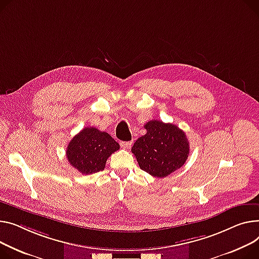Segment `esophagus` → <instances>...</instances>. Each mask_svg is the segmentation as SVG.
<instances>
[{
	"label": "esophagus",
	"instance_id": "esophagus-1",
	"mask_svg": "<svg viewBox=\"0 0 259 259\" xmlns=\"http://www.w3.org/2000/svg\"><path fill=\"white\" fill-rule=\"evenodd\" d=\"M132 145V142H120V147H122L123 149H130Z\"/></svg>",
	"mask_w": 259,
	"mask_h": 259
}]
</instances>
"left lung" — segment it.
<instances>
[{
    "label": "left lung",
    "instance_id": "obj_1",
    "mask_svg": "<svg viewBox=\"0 0 259 259\" xmlns=\"http://www.w3.org/2000/svg\"><path fill=\"white\" fill-rule=\"evenodd\" d=\"M145 128L147 133L131 149L143 170L154 177L164 178L186 162L189 143L179 127L153 119Z\"/></svg>",
    "mask_w": 259,
    "mask_h": 259
}]
</instances>
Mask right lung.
Masks as SVG:
<instances>
[{"label": "right lung", "instance_id": "add662e5", "mask_svg": "<svg viewBox=\"0 0 259 259\" xmlns=\"http://www.w3.org/2000/svg\"><path fill=\"white\" fill-rule=\"evenodd\" d=\"M118 149L119 145L108 133L86 127L67 145L66 157L81 174L90 175L104 169L108 157Z\"/></svg>", "mask_w": 259, "mask_h": 259}]
</instances>
